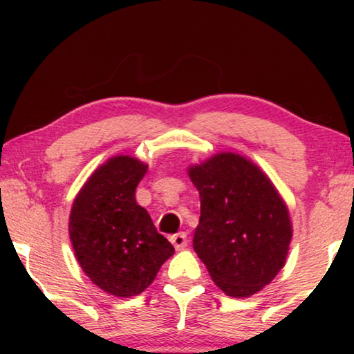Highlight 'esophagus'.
<instances>
[{"instance_id": "esophagus-1", "label": "esophagus", "mask_w": 354, "mask_h": 354, "mask_svg": "<svg viewBox=\"0 0 354 354\" xmlns=\"http://www.w3.org/2000/svg\"><path fill=\"white\" fill-rule=\"evenodd\" d=\"M170 242L173 243V247L176 250H183L184 247H187V234L185 232H178V234H173L170 237Z\"/></svg>"}]
</instances>
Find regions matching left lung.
I'll list each match as a JSON object with an SVG mask.
<instances>
[{
    "label": "left lung",
    "instance_id": "8db88e82",
    "mask_svg": "<svg viewBox=\"0 0 354 354\" xmlns=\"http://www.w3.org/2000/svg\"><path fill=\"white\" fill-rule=\"evenodd\" d=\"M200 192L194 250L226 295L259 292L283 268L292 226L263 173L242 156L221 153L189 169Z\"/></svg>",
    "mask_w": 354,
    "mask_h": 354
}]
</instances>
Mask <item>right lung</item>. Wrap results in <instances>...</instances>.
<instances>
[{
    "instance_id": "add662e5",
    "label": "right lung",
    "mask_w": 354,
    "mask_h": 354,
    "mask_svg": "<svg viewBox=\"0 0 354 354\" xmlns=\"http://www.w3.org/2000/svg\"><path fill=\"white\" fill-rule=\"evenodd\" d=\"M147 165L117 156L88 178L70 214V239L82 270L115 297L139 295L175 253L136 201Z\"/></svg>"
}]
</instances>
